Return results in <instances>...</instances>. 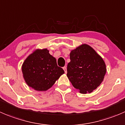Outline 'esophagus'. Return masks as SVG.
Instances as JSON below:
<instances>
[{
    "mask_svg": "<svg viewBox=\"0 0 125 125\" xmlns=\"http://www.w3.org/2000/svg\"><path fill=\"white\" fill-rule=\"evenodd\" d=\"M63 69L64 71H65V73H66V72H67V70H66V66H64L63 68Z\"/></svg>",
    "mask_w": 125,
    "mask_h": 125,
    "instance_id": "1",
    "label": "esophagus"
}]
</instances>
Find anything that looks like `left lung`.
Listing matches in <instances>:
<instances>
[{"instance_id": "left-lung-1", "label": "left lung", "mask_w": 125, "mask_h": 125, "mask_svg": "<svg viewBox=\"0 0 125 125\" xmlns=\"http://www.w3.org/2000/svg\"><path fill=\"white\" fill-rule=\"evenodd\" d=\"M67 76L73 86L81 93H91L103 81L106 73L102 58L87 44H82L70 54Z\"/></svg>"}]
</instances>
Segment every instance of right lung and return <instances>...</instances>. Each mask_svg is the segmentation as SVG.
Listing matches in <instances>:
<instances>
[{"label":"right lung","mask_w":125,"mask_h":125,"mask_svg":"<svg viewBox=\"0 0 125 125\" xmlns=\"http://www.w3.org/2000/svg\"><path fill=\"white\" fill-rule=\"evenodd\" d=\"M22 71L28 85L38 91L50 88L64 73L47 49H38L30 54L24 61Z\"/></svg>","instance_id":"1"}]
</instances>
